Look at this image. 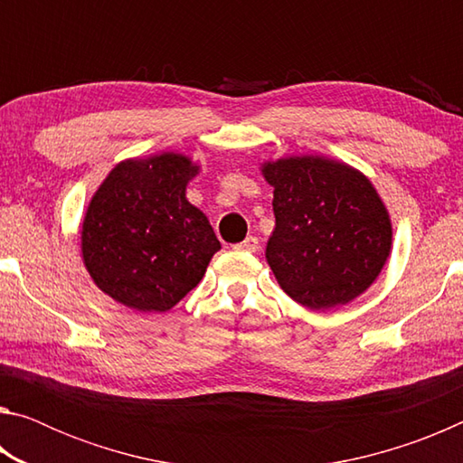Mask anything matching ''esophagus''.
Masks as SVG:
<instances>
[{"instance_id":"esophagus-1","label":"esophagus","mask_w":463,"mask_h":463,"mask_svg":"<svg viewBox=\"0 0 463 463\" xmlns=\"http://www.w3.org/2000/svg\"><path fill=\"white\" fill-rule=\"evenodd\" d=\"M234 249L237 250H247V253H255L257 249H260V239L257 237H247L242 242H239V245H234Z\"/></svg>"}]
</instances>
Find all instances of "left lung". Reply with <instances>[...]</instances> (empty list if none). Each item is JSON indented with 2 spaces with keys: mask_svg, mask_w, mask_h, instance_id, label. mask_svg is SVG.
Segmentation results:
<instances>
[{
  "mask_svg": "<svg viewBox=\"0 0 463 463\" xmlns=\"http://www.w3.org/2000/svg\"><path fill=\"white\" fill-rule=\"evenodd\" d=\"M276 229L265 257L281 289L310 310L364 294L392 245L388 210L370 179L325 156L265 163Z\"/></svg>",
  "mask_w": 463,
  "mask_h": 463,
  "instance_id": "obj_1",
  "label": "left lung"
}]
</instances>
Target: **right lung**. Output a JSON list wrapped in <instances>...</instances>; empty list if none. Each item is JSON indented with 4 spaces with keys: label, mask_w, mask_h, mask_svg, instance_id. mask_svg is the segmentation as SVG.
<instances>
[{
    "label": "right lung",
    "mask_w": 463,
    "mask_h": 463,
    "mask_svg": "<svg viewBox=\"0 0 463 463\" xmlns=\"http://www.w3.org/2000/svg\"><path fill=\"white\" fill-rule=\"evenodd\" d=\"M195 174L175 153L109 171L81 229L85 268L101 292L132 310L165 312L200 284L221 242L185 198Z\"/></svg>",
    "instance_id": "1"
}]
</instances>
